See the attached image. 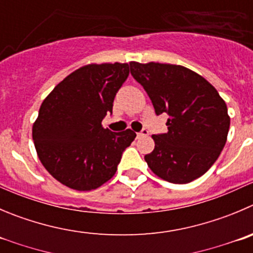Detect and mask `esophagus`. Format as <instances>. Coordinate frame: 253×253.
<instances>
[{
	"label": "esophagus",
	"instance_id": "obj_1",
	"mask_svg": "<svg viewBox=\"0 0 253 253\" xmlns=\"http://www.w3.org/2000/svg\"><path fill=\"white\" fill-rule=\"evenodd\" d=\"M148 134H149V131L146 130V129H143L141 131L136 133V138H141V136H145V135H148Z\"/></svg>",
	"mask_w": 253,
	"mask_h": 253
}]
</instances>
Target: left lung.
Returning a JSON list of instances; mask_svg holds the SVG:
<instances>
[{"label": "left lung", "instance_id": "left-lung-1", "mask_svg": "<svg viewBox=\"0 0 253 253\" xmlns=\"http://www.w3.org/2000/svg\"><path fill=\"white\" fill-rule=\"evenodd\" d=\"M130 73L148 93L156 115H169L168 133L154 134L155 148L144 156L151 171L172 184L205 174L220 156L230 128L217 90L176 64L130 62Z\"/></svg>", "mask_w": 253, "mask_h": 253}]
</instances>
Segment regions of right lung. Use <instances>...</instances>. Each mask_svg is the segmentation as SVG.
<instances>
[{
  "label": "right lung",
  "instance_id": "obj_1",
  "mask_svg": "<svg viewBox=\"0 0 253 253\" xmlns=\"http://www.w3.org/2000/svg\"><path fill=\"white\" fill-rule=\"evenodd\" d=\"M128 63L88 64L64 78L43 100L32 135L38 158L56 180L79 191L112 179L136 134L102 126L113 113Z\"/></svg>",
  "mask_w": 253,
  "mask_h": 253
}]
</instances>
